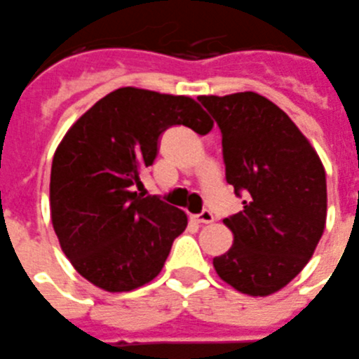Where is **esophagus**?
<instances>
[{
  "label": "esophagus",
  "mask_w": 359,
  "mask_h": 359,
  "mask_svg": "<svg viewBox=\"0 0 359 359\" xmlns=\"http://www.w3.org/2000/svg\"><path fill=\"white\" fill-rule=\"evenodd\" d=\"M212 219H215V216H212V212L209 211V209H203V211L200 212V215L195 216V222H196V224H200V225L211 224Z\"/></svg>",
  "instance_id": "obj_1"
}]
</instances>
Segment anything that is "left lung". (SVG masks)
Listing matches in <instances>:
<instances>
[{
  "label": "left lung",
  "mask_w": 359,
  "mask_h": 359,
  "mask_svg": "<svg viewBox=\"0 0 359 359\" xmlns=\"http://www.w3.org/2000/svg\"><path fill=\"white\" fill-rule=\"evenodd\" d=\"M222 132L225 179L243 211L224 219L234 243L212 259L238 292L264 297L311 259L327 215L325 172L288 114L257 93L198 96Z\"/></svg>",
  "instance_id": "obj_1"
}]
</instances>
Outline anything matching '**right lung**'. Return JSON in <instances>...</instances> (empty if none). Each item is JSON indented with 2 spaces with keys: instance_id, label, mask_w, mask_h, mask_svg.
<instances>
[{
  "instance_id": "right-lung-1",
  "label": "right lung",
  "mask_w": 359,
  "mask_h": 359,
  "mask_svg": "<svg viewBox=\"0 0 359 359\" xmlns=\"http://www.w3.org/2000/svg\"><path fill=\"white\" fill-rule=\"evenodd\" d=\"M208 134L209 116L187 96L121 87L96 102L64 135L51 164L55 234L76 272L107 292L159 276L187 225L184 211L134 191L170 127Z\"/></svg>"
}]
</instances>
